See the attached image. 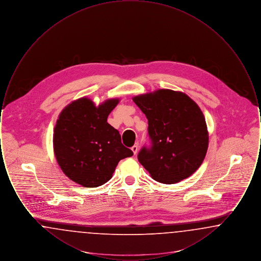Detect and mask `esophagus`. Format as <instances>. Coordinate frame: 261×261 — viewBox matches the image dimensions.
<instances>
[{
    "instance_id": "1",
    "label": "esophagus",
    "mask_w": 261,
    "mask_h": 261,
    "mask_svg": "<svg viewBox=\"0 0 261 261\" xmlns=\"http://www.w3.org/2000/svg\"><path fill=\"white\" fill-rule=\"evenodd\" d=\"M131 149H132V151H133V153H134V154H137L138 149H139V145H138V144H135V145L131 148Z\"/></svg>"
}]
</instances>
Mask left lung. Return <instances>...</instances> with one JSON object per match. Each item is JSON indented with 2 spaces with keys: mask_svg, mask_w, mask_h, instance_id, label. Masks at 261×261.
<instances>
[{
  "mask_svg": "<svg viewBox=\"0 0 261 261\" xmlns=\"http://www.w3.org/2000/svg\"><path fill=\"white\" fill-rule=\"evenodd\" d=\"M133 100L148 118L151 147L141 149L138 161L150 177L174 184L197 171L208 148L207 126L199 106L185 93L169 89Z\"/></svg>",
  "mask_w": 261,
  "mask_h": 261,
  "instance_id": "1",
  "label": "left lung"
}]
</instances>
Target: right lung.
Segmentation results:
<instances>
[{
  "mask_svg": "<svg viewBox=\"0 0 261 261\" xmlns=\"http://www.w3.org/2000/svg\"><path fill=\"white\" fill-rule=\"evenodd\" d=\"M119 99L98 107L83 97L67 105L54 129L53 145L62 172L85 188H96L112 177L118 162L133 155L121 143L119 132L108 123V116Z\"/></svg>",
  "mask_w": 261,
  "mask_h": 261,
  "instance_id": "1",
  "label": "right lung"
}]
</instances>
